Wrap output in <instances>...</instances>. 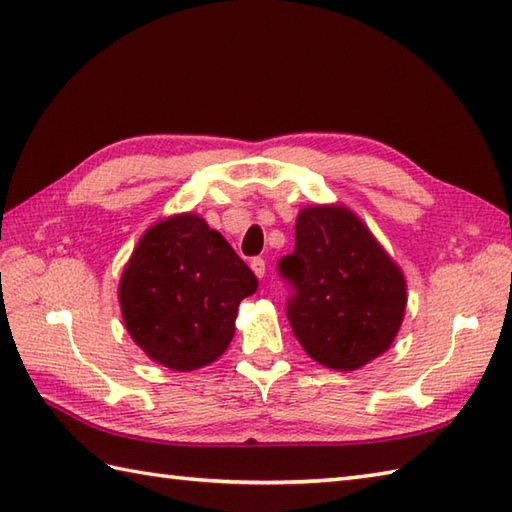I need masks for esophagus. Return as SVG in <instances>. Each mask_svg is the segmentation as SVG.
Returning <instances> with one entry per match:
<instances>
[{
    "label": "esophagus",
    "instance_id": "obj_1",
    "mask_svg": "<svg viewBox=\"0 0 512 512\" xmlns=\"http://www.w3.org/2000/svg\"><path fill=\"white\" fill-rule=\"evenodd\" d=\"M250 268H253V273L262 279L264 275H266V262L262 257H255V259H250Z\"/></svg>",
    "mask_w": 512,
    "mask_h": 512
}]
</instances>
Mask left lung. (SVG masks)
Instances as JSON below:
<instances>
[{"label":"left lung","mask_w":512,"mask_h":512,"mask_svg":"<svg viewBox=\"0 0 512 512\" xmlns=\"http://www.w3.org/2000/svg\"><path fill=\"white\" fill-rule=\"evenodd\" d=\"M286 314L314 361L352 372L389 350L407 306L400 268L345 206H306L295 250L279 259Z\"/></svg>","instance_id":"1"}]
</instances>
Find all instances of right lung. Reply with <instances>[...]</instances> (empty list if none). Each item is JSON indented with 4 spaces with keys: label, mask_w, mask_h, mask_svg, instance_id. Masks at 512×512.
I'll list each match as a JSON object with an SVG mask.
<instances>
[{
    "label": "right lung",
    "mask_w": 512,
    "mask_h": 512,
    "mask_svg": "<svg viewBox=\"0 0 512 512\" xmlns=\"http://www.w3.org/2000/svg\"><path fill=\"white\" fill-rule=\"evenodd\" d=\"M255 290L257 277L231 244L202 217L182 213L140 237L118 299L140 350L169 369L191 372L224 354L239 301Z\"/></svg>",
    "instance_id": "add662e5"
}]
</instances>
